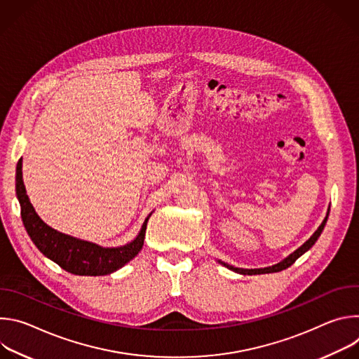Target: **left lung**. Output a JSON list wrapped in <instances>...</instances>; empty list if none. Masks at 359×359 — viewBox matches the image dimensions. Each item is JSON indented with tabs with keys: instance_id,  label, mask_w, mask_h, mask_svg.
I'll list each match as a JSON object with an SVG mask.
<instances>
[{
	"instance_id": "obj_1",
	"label": "left lung",
	"mask_w": 359,
	"mask_h": 359,
	"mask_svg": "<svg viewBox=\"0 0 359 359\" xmlns=\"http://www.w3.org/2000/svg\"><path fill=\"white\" fill-rule=\"evenodd\" d=\"M328 215H330V209H328V213H327V216H325V219H324V222L321 223V226L317 229V231L306 240L301 247H298L294 252H291L288 257H285L283 262H280L278 264H274V266H271V267H266V269H251V270H245V269H237V267H233V266H229V264H226V263H222V262H219V263H222L224 267H227V269H230V270H233V271H236V273H238V274H247V276H254V274H269V273H278V271H283V270H285V269H288L290 266H292L294 263H295V260L298 259V257H301V255L305 252V251H309L314 244H316V241L318 240V237L321 236V233H323V230H324V227H325V223H327V219H328Z\"/></svg>"
}]
</instances>
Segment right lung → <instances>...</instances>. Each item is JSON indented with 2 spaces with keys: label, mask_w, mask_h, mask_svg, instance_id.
Instances as JSON below:
<instances>
[{
  "label": "right lung",
  "mask_w": 359,
  "mask_h": 359,
  "mask_svg": "<svg viewBox=\"0 0 359 359\" xmlns=\"http://www.w3.org/2000/svg\"><path fill=\"white\" fill-rule=\"evenodd\" d=\"M17 197L21 206V217L28 236L38 250L57 263L65 271L75 276H107L126 263L142 250L147 219L144 220L137 237L122 247H100L95 243L75 238L60 233L45 224L35 213L27 196L22 182V159L17 165Z\"/></svg>",
  "instance_id": "obj_1"
}]
</instances>
